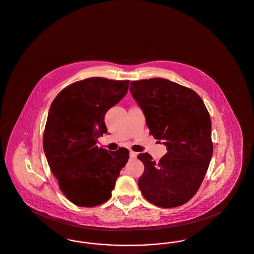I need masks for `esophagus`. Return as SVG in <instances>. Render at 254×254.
<instances>
[{
	"mask_svg": "<svg viewBox=\"0 0 254 254\" xmlns=\"http://www.w3.org/2000/svg\"><path fill=\"white\" fill-rule=\"evenodd\" d=\"M129 156L131 158H136L137 157V152H135V151H132V150H130L129 151Z\"/></svg>",
	"mask_w": 254,
	"mask_h": 254,
	"instance_id": "obj_1",
	"label": "esophagus"
}]
</instances>
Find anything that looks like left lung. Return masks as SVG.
<instances>
[{
    "instance_id": "8db88e82",
    "label": "left lung",
    "mask_w": 254,
    "mask_h": 254,
    "mask_svg": "<svg viewBox=\"0 0 254 254\" xmlns=\"http://www.w3.org/2000/svg\"><path fill=\"white\" fill-rule=\"evenodd\" d=\"M129 89L149 133L168 150L159 162L138 155L145 166L139 189L157 206L184 205L199 190L212 156L209 113L195 91L167 79L133 81Z\"/></svg>"
}]
</instances>
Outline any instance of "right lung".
Returning a JSON list of instances; mask_svg holds the SVG:
<instances>
[{
    "instance_id": "add662e5",
    "label": "right lung",
    "mask_w": 254,
    "mask_h": 254,
    "mask_svg": "<svg viewBox=\"0 0 254 254\" xmlns=\"http://www.w3.org/2000/svg\"><path fill=\"white\" fill-rule=\"evenodd\" d=\"M129 81L88 78L64 88L52 102L43 145L62 192L79 206L104 204L129 158L127 148L109 151L96 145L108 132L107 111L121 101Z\"/></svg>"
}]
</instances>
